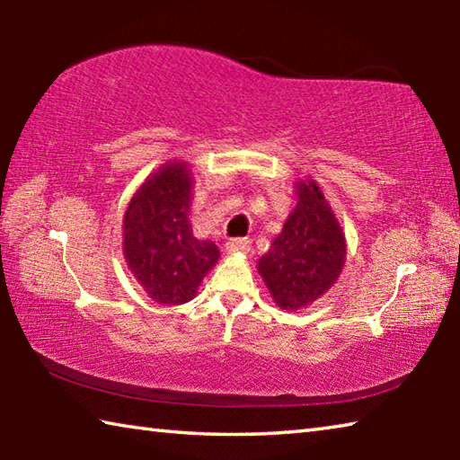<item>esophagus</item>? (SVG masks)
Instances as JSON below:
<instances>
[{
	"instance_id": "34e87169",
	"label": "esophagus",
	"mask_w": 460,
	"mask_h": 460,
	"mask_svg": "<svg viewBox=\"0 0 460 460\" xmlns=\"http://www.w3.org/2000/svg\"><path fill=\"white\" fill-rule=\"evenodd\" d=\"M252 249V241L247 237H237L227 241V252L229 253H247Z\"/></svg>"
}]
</instances>
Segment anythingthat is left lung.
<instances>
[{"label":"left lung","mask_w":460,"mask_h":460,"mask_svg":"<svg viewBox=\"0 0 460 460\" xmlns=\"http://www.w3.org/2000/svg\"><path fill=\"white\" fill-rule=\"evenodd\" d=\"M298 202L260 260L271 298L284 310H300L337 282L347 247L341 225L316 182H298Z\"/></svg>","instance_id":"8db88e82"}]
</instances>
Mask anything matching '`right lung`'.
<instances>
[{
    "mask_svg": "<svg viewBox=\"0 0 460 460\" xmlns=\"http://www.w3.org/2000/svg\"><path fill=\"white\" fill-rule=\"evenodd\" d=\"M192 178L184 162L160 168L131 199L123 219V253L158 305H184L219 260L213 241L192 235Z\"/></svg>",
    "mask_w": 460,
    "mask_h": 460,
    "instance_id": "obj_1",
    "label": "right lung"
}]
</instances>
